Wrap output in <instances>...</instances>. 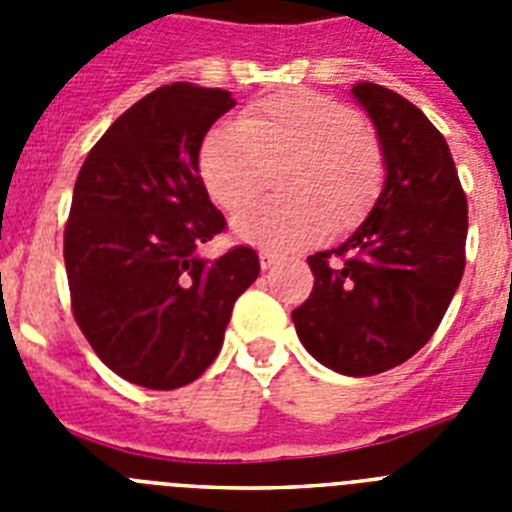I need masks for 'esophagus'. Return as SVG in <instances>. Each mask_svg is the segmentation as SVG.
Listing matches in <instances>:
<instances>
[{"label":"esophagus","mask_w":512,"mask_h":512,"mask_svg":"<svg viewBox=\"0 0 512 512\" xmlns=\"http://www.w3.org/2000/svg\"><path fill=\"white\" fill-rule=\"evenodd\" d=\"M259 261H261V269H271L274 264H279V256L274 251H261Z\"/></svg>","instance_id":"obj_1"}]
</instances>
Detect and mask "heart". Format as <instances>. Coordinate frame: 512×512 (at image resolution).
I'll return each instance as SVG.
<instances>
[{
  "label": "heart",
  "mask_w": 512,
  "mask_h": 512,
  "mask_svg": "<svg viewBox=\"0 0 512 512\" xmlns=\"http://www.w3.org/2000/svg\"><path fill=\"white\" fill-rule=\"evenodd\" d=\"M279 164L277 189L287 197L259 202L233 223L241 241L266 251L307 246L328 228H354L384 179L377 135L351 107L310 89L271 94L202 140V182L230 212L256 200L269 166Z\"/></svg>",
  "instance_id": "heart-1"
}]
</instances>
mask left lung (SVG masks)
<instances>
[{"label":"left lung","instance_id":"1","mask_svg":"<svg viewBox=\"0 0 512 512\" xmlns=\"http://www.w3.org/2000/svg\"><path fill=\"white\" fill-rule=\"evenodd\" d=\"M351 94L377 130L384 182L341 246L307 256L315 287L292 320L320 364L372 377L418 354L454 300L467 197L449 143L413 102L369 81Z\"/></svg>","mask_w":512,"mask_h":512}]
</instances>
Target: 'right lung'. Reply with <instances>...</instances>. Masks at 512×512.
Listing matches in <instances>:
<instances>
[{
	"instance_id": "right-lung-1",
	"label": "right lung",
	"mask_w": 512,
	"mask_h": 512,
	"mask_svg": "<svg viewBox=\"0 0 512 512\" xmlns=\"http://www.w3.org/2000/svg\"><path fill=\"white\" fill-rule=\"evenodd\" d=\"M233 107L225 89L158 87L112 122L76 176L63 235L74 318L94 354L138 387L176 390L200 377L259 277L253 248L200 256L225 228L200 148Z\"/></svg>"
}]
</instances>
